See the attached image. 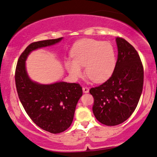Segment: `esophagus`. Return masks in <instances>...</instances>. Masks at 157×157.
I'll use <instances>...</instances> for the list:
<instances>
[{"label": "esophagus", "instance_id": "34e87169", "mask_svg": "<svg viewBox=\"0 0 157 157\" xmlns=\"http://www.w3.org/2000/svg\"><path fill=\"white\" fill-rule=\"evenodd\" d=\"M89 90H90L89 88L87 87H84L82 88V91H83L84 93H88V92H89Z\"/></svg>", "mask_w": 157, "mask_h": 157}]
</instances>
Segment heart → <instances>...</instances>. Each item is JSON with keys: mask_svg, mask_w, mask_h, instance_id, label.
Returning <instances> with one entry per match:
<instances>
[{"mask_svg": "<svg viewBox=\"0 0 157 157\" xmlns=\"http://www.w3.org/2000/svg\"><path fill=\"white\" fill-rule=\"evenodd\" d=\"M72 59H66L65 67L72 78L85 75L92 81L99 83L107 80L114 71L115 55L111 44L93 39H83L75 44L71 50Z\"/></svg>", "mask_w": 157, "mask_h": 157, "instance_id": "b5f03b06", "label": "heart"}]
</instances>
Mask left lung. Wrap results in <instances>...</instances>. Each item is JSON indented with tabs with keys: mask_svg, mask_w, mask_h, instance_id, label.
I'll return each instance as SVG.
<instances>
[{
	"mask_svg": "<svg viewBox=\"0 0 157 157\" xmlns=\"http://www.w3.org/2000/svg\"><path fill=\"white\" fill-rule=\"evenodd\" d=\"M118 56L112 76L98 87L91 88L94 115L107 126L122 123L132 115L143 89L144 70L138 52L131 44L116 38Z\"/></svg>",
	"mask_w": 157,
	"mask_h": 157,
	"instance_id": "left-lung-1",
	"label": "left lung"
}]
</instances>
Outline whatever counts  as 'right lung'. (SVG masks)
I'll return each instance as SVG.
<instances>
[{
  "instance_id": "1",
  "label": "right lung",
  "mask_w": 157,
  "mask_h": 157,
  "mask_svg": "<svg viewBox=\"0 0 157 157\" xmlns=\"http://www.w3.org/2000/svg\"><path fill=\"white\" fill-rule=\"evenodd\" d=\"M63 39L31 43L20 56L15 70L17 94L25 112L39 127L52 134L60 133L70 127L82 90L77 83L61 81L45 85L32 80L26 70L25 61L31 52L56 45Z\"/></svg>"
}]
</instances>
